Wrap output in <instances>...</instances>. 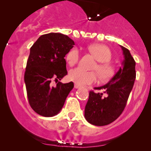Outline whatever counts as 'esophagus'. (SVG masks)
Returning <instances> with one entry per match:
<instances>
[{
  "instance_id": "esophagus-1",
  "label": "esophagus",
  "mask_w": 151,
  "mask_h": 151,
  "mask_svg": "<svg viewBox=\"0 0 151 151\" xmlns=\"http://www.w3.org/2000/svg\"><path fill=\"white\" fill-rule=\"evenodd\" d=\"M74 88L75 89H79V88H80V86H79L77 84H74Z\"/></svg>"
}]
</instances>
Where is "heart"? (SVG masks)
Returning <instances> with one entry per match:
<instances>
[{"label":"heart","instance_id":"1","mask_svg":"<svg viewBox=\"0 0 151 151\" xmlns=\"http://www.w3.org/2000/svg\"><path fill=\"white\" fill-rule=\"evenodd\" d=\"M88 50L98 62L93 67L96 70L101 80H108L114 74V67L108 62L111 59V52L107 46L101 44H93L89 46ZM79 58V50L74 47L70 50L66 56V60L70 66H73ZM69 79L80 86L90 84L97 79V74L94 72H86L80 67L73 69L69 73Z\"/></svg>","mask_w":151,"mask_h":151}]
</instances>
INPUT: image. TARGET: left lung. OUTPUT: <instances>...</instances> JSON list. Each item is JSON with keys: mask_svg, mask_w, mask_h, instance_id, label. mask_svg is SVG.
I'll use <instances>...</instances> for the list:
<instances>
[{"mask_svg": "<svg viewBox=\"0 0 151 151\" xmlns=\"http://www.w3.org/2000/svg\"><path fill=\"white\" fill-rule=\"evenodd\" d=\"M124 55L122 67L105 85L96 87L103 93L91 91L84 110L86 120L94 126L108 125L122 114L136 79V62L130 51L120 45Z\"/></svg>", "mask_w": 151, "mask_h": 151, "instance_id": "left-lung-1", "label": "left lung"}]
</instances>
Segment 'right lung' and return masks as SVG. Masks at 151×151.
<instances>
[{
  "label": "right lung",
  "instance_id": "right-lung-1",
  "mask_svg": "<svg viewBox=\"0 0 151 151\" xmlns=\"http://www.w3.org/2000/svg\"><path fill=\"white\" fill-rule=\"evenodd\" d=\"M74 45V42L67 35L50 32L41 35L31 47L24 80L29 104L39 115H57L73 89L72 81H58L56 87L51 82L61 80L67 74L65 57Z\"/></svg>",
  "mask_w": 151,
  "mask_h": 151
}]
</instances>
